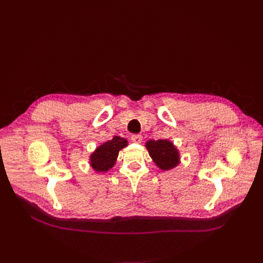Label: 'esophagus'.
Masks as SVG:
<instances>
[{
  "label": "esophagus",
  "mask_w": 263,
  "mask_h": 263,
  "mask_svg": "<svg viewBox=\"0 0 263 263\" xmlns=\"http://www.w3.org/2000/svg\"><path fill=\"white\" fill-rule=\"evenodd\" d=\"M130 139L134 142H136V144H140L141 140H142V136H141V135H138V134H134V135H132Z\"/></svg>",
  "instance_id": "esophagus-1"
}]
</instances>
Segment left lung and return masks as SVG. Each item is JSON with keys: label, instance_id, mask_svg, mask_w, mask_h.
I'll list each match as a JSON object with an SVG mask.
<instances>
[{"label": "left lung", "instance_id": "left-lung-1", "mask_svg": "<svg viewBox=\"0 0 263 263\" xmlns=\"http://www.w3.org/2000/svg\"><path fill=\"white\" fill-rule=\"evenodd\" d=\"M146 148L156 165L162 171L171 170L180 163L179 150L168 139H150L146 142Z\"/></svg>", "mask_w": 263, "mask_h": 263}]
</instances>
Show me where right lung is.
<instances>
[{"instance_id":"1","label":"right lung","mask_w":263,"mask_h":263,"mask_svg":"<svg viewBox=\"0 0 263 263\" xmlns=\"http://www.w3.org/2000/svg\"><path fill=\"white\" fill-rule=\"evenodd\" d=\"M127 139L118 136L102 144L90 155L91 168L97 172H107L116 163L119 150L127 147Z\"/></svg>"}]
</instances>
